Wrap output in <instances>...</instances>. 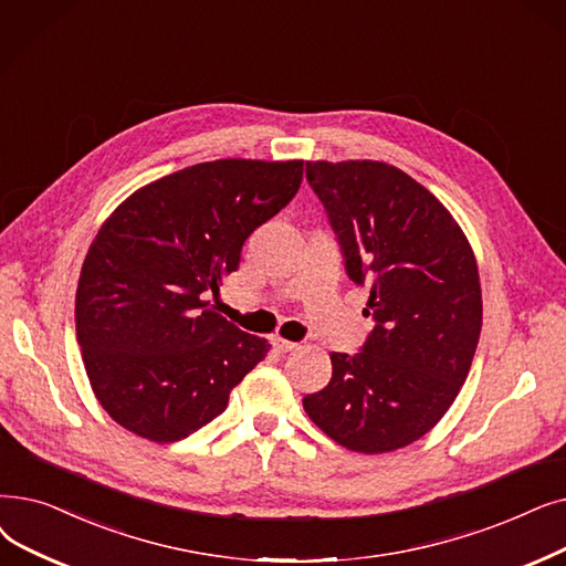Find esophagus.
<instances>
[{
  "label": "esophagus",
  "instance_id": "1",
  "mask_svg": "<svg viewBox=\"0 0 566 566\" xmlns=\"http://www.w3.org/2000/svg\"><path fill=\"white\" fill-rule=\"evenodd\" d=\"M273 347L280 352V354H286V352H293L298 347L296 342H291V339H284V337H273Z\"/></svg>",
  "mask_w": 566,
  "mask_h": 566
}]
</instances>
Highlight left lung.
<instances>
[{
  "mask_svg": "<svg viewBox=\"0 0 566 566\" xmlns=\"http://www.w3.org/2000/svg\"><path fill=\"white\" fill-rule=\"evenodd\" d=\"M347 275L370 286L363 352L331 354L326 388L303 398L314 426L356 453L430 432L460 392L481 335V282L453 214L405 170L370 159L305 161Z\"/></svg>",
  "mask_w": 566,
  "mask_h": 566,
  "instance_id": "8db88e82",
  "label": "left lung"
}]
</instances>
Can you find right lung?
I'll return each instance as SVG.
<instances>
[{"label": "right lung", "mask_w": 566, "mask_h": 566, "mask_svg": "<svg viewBox=\"0 0 566 566\" xmlns=\"http://www.w3.org/2000/svg\"><path fill=\"white\" fill-rule=\"evenodd\" d=\"M303 161L217 159L134 191L83 261L76 337L96 400L168 444L210 423L270 349L206 301L250 233L296 196Z\"/></svg>", "instance_id": "1"}]
</instances>
